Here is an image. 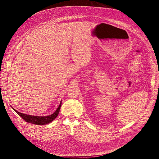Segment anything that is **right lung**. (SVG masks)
Listing matches in <instances>:
<instances>
[{
  "instance_id": "1",
  "label": "right lung",
  "mask_w": 159,
  "mask_h": 159,
  "mask_svg": "<svg viewBox=\"0 0 159 159\" xmlns=\"http://www.w3.org/2000/svg\"><path fill=\"white\" fill-rule=\"evenodd\" d=\"M61 104L62 103L61 102L59 106L58 107L57 110L53 114L50 115L49 116H46L28 115L27 114H24V113H20L15 110H14L20 116V117H22V119H24L25 121L28 123H31L33 124H37V125H44L52 122L57 117V115H58V113H59L61 107Z\"/></svg>"
}]
</instances>
